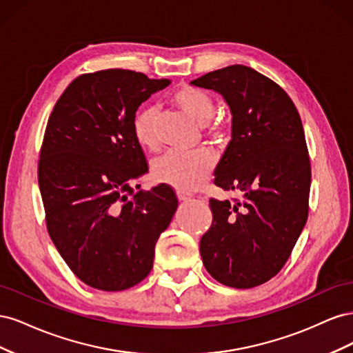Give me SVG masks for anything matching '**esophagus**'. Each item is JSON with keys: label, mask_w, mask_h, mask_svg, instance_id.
<instances>
[{"label": "esophagus", "mask_w": 353, "mask_h": 353, "mask_svg": "<svg viewBox=\"0 0 353 353\" xmlns=\"http://www.w3.org/2000/svg\"><path fill=\"white\" fill-rule=\"evenodd\" d=\"M176 196L179 201H187L191 199V196L188 193H184V191H176Z\"/></svg>", "instance_id": "esophagus-1"}]
</instances>
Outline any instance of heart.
<instances>
[{
    "label": "heart",
    "instance_id": "heart-1",
    "mask_svg": "<svg viewBox=\"0 0 353 353\" xmlns=\"http://www.w3.org/2000/svg\"><path fill=\"white\" fill-rule=\"evenodd\" d=\"M172 101L191 119L208 128L213 134H219L222 131L221 123H209L216 112V103L208 91L196 87L181 88L172 95ZM156 119L157 110L153 105L141 109L134 119L137 141L150 150H154L159 145ZM213 168H215V157L206 150L194 153L169 152L156 160L153 165V175L159 183L172 185L178 190L191 191L203 185Z\"/></svg>",
    "mask_w": 353,
    "mask_h": 353
}]
</instances>
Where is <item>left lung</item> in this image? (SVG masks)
Wrapping results in <instances>:
<instances>
[{"label": "left lung", "mask_w": 353, "mask_h": 353, "mask_svg": "<svg viewBox=\"0 0 353 353\" xmlns=\"http://www.w3.org/2000/svg\"><path fill=\"white\" fill-rule=\"evenodd\" d=\"M191 83L219 92L230 105L232 138L213 183L243 196L209 200L203 265L223 285H261L281 271L307 219L311 162L301 116L279 83L248 66L213 70Z\"/></svg>", "instance_id": "left-lung-1"}]
</instances>
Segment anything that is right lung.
Returning <instances> with one entry per match:
<instances>
[{
	"instance_id": "add662e5",
	"label": "right lung",
	"mask_w": 353,
	"mask_h": 353,
	"mask_svg": "<svg viewBox=\"0 0 353 353\" xmlns=\"http://www.w3.org/2000/svg\"><path fill=\"white\" fill-rule=\"evenodd\" d=\"M169 83L125 69L83 73L48 117L38 162L47 230L72 272L97 290H126L150 274L178 208L169 185L132 187L148 170L135 112Z\"/></svg>"
}]
</instances>
